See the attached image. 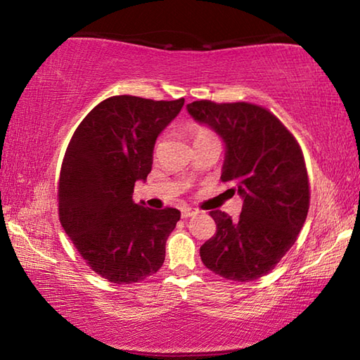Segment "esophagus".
<instances>
[{"mask_svg": "<svg viewBox=\"0 0 360 360\" xmlns=\"http://www.w3.org/2000/svg\"><path fill=\"white\" fill-rule=\"evenodd\" d=\"M195 212H197V211L192 210V208H182V210H181V216L186 219V217H191V216H193Z\"/></svg>", "mask_w": 360, "mask_h": 360, "instance_id": "34e87169", "label": "esophagus"}]
</instances>
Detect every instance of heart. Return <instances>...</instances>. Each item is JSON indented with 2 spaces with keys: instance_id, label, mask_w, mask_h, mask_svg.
Here are the masks:
<instances>
[{
  "instance_id": "1",
  "label": "heart",
  "mask_w": 360,
  "mask_h": 360,
  "mask_svg": "<svg viewBox=\"0 0 360 360\" xmlns=\"http://www.w3.org/2000/svg\"><path fill=\"white\" fill-rule=\"evenodd\" d=\"M192 136H193V141H195V139L212 136V131L208 130V129H205V127H195V129L192 130Z\"/></svg>"
}]
</instances>
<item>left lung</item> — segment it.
Instances as JSON below:
<instances>
[{
	"label": "left lung",
	"instance_id": "obj_1",
	"mask_svg": "<svg viewBox=\"0 0 360 360\" xmlns=\"http://www.w3.org/2000/svg\"><path fill=\"white\" fill-rule=\"evenodd\" d=\"M227 146L222 182L243 197L236 221L211 211L216 233L200 248L205 266L229 281L270 273L297 241L309 210V179L295 136L266 108L246 101L187 105Z\"/></svg>",
	"mask_w": 360,
	"mask_h": 360
}]
</instances>
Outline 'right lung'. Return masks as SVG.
Masks as SVG:
<instances>
[{
	"mask_svg": "<svg viewBox=\"0 0 360 360\" xmlns=\"http://www.w3.org/2000/svg\"><path fill=\"white\" fill-rule=\"evenodd\" d=\"M184 98L155 101L115 95L98 103L72 135L58 179V217L90 270L115 284L139 283L160 270L179 221L176 208L133 202L152 168L155 139Z\"/></svg>",
	"mask_w": 360,
	"mask_h": 360,
	"instance_id": "right-lung-1",
	"label": "right lung"
}]
</instances>
